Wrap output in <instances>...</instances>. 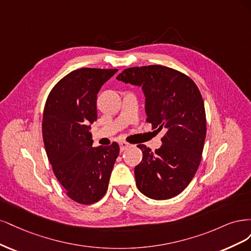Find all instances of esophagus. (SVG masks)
I'll use <instances>...</instances> for the list:
<instances>
[{
    "instance_id": "34e87169",
    "label": "esophagus",
    "mask_w": 251,
    "mask_h": 251,
    "mask_svg": "<svg viewBox=\"0 0 251 251\" xmlns=\"http://www.w3.org/2000/svg\"><path fill=\"white\" fill-rule=\"evenodd\" d=\"M129 147H131V145L129 144V143H127V142H121L120 143V149H121V151H124V150H126V149H128Z\"/></svg>"
}]
</instances>
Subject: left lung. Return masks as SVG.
Instances as JSON below:
<instances>
[{
	"label": "left lung",
	"mask_w": 251,
	"mask_h": 251,
	"mask_svg": "<svg viewBox=\"0 0 251 251\" xmlns=\"http://www.w3.org/2000/svg\"><path fill=\"white\" fill-rule=\"evenodd\" d=\"M117 79L142 86L146 121L166 131L155 151L137 146L143 158L134 168L136 187L151 199L173 198L188 187L201 161L206 118L200 91L183 73L158 64L125 69Z\"/></svg>",
	"instance_id": "obj_1"
}]
</instances>
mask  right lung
<instances>
[{
  "instance_id": "1",
  "label": "right lung",
  "mask_w": 251,
  "mask_h": 251,
  "mask_svg": "<svg viewBox=\"0 0 251 251\" xmlns=\"http://www.w3.org/2000/svg\"><path fill=\"white\" fill-rule=\"evenodd\" d=\"M117 69L82 68L71 72L48 96L43 139L56 178L80 204L99 201L107 191L120 147H93L91 124L97 120V94Z\"/></svg>"
}]
</instances>
